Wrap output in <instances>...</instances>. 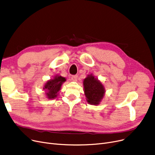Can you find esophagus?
<instances>
[{
    "mask_svg": "<svg viewBox=\"0 0 155 155\" xmlns=\"http://www.w3.org/2000/svg\"><path fill=\"white\" fill-rule=\"evenodd\" d=\"M71 80L73 81H78V75H74L71 76Z\"/></svg>",
    "mask_w": 155,
    "mask_h": 155,
    "instance_id": "esophagus-1",
    "label": "esophagus"
}]
</instances>
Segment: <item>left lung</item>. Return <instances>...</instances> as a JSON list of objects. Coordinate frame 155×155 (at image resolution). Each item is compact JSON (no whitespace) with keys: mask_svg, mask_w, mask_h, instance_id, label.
<instances>
[{"mask_svg":"<svg viewBox=\"0 0 155 155\" xmlns=\"http://www.w3.org/2000/svg\"><path fill=\"white\" fill-rule=\"evenodd\" d=\"M84 92L88 104L97 105L100 104L105 94L104 85L93 74H88L83 80Z\"/></svg>","mask_w":155,"mask_h":155,"instance_id":"8db88e82","label":"left lung"}]
</instances>
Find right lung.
Listing matches in <instances>:
<instances>
[{"mask_svg":"<svg viewBox=\"0 0 155 155\" xmlns=\"http://www.w3.org/2000/svg\"><path fill=\"white\" fill-rule=\"evenodd\" d=\"M65 81L66 79L60 75H55L52 79L48 80L43 87V89L45 91L46 97L49 100L57 98L62 84Z\"/></svg>","mask_w":155,"mask_h":155,"instance_id":"right-lung-1","label":"right lung"}]
</instances>
